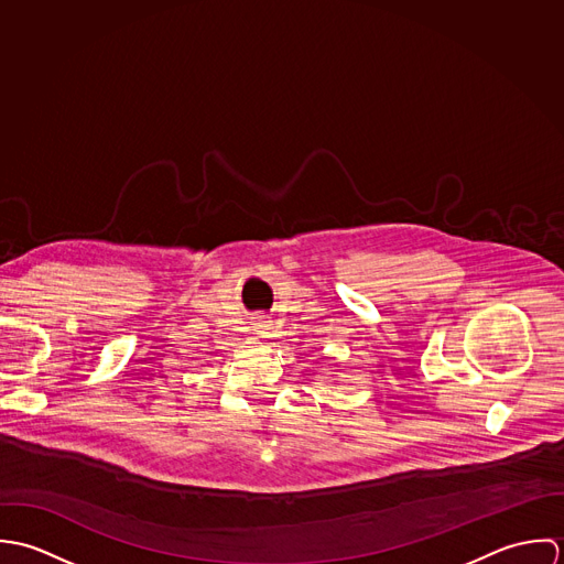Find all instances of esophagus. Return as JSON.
Returning <instances> with one entry per match:
<instances>
[{
    "instance_id": "obj_1",
    "label": "esophagus",
    "mask_w": 564,
    "mask_h": 564,
    "mask_svg": "<svg viewBox=\"0 0 564 564\" xmlns=\"http://www.w3.org/2000/svg\"><path fill=\"white\" fill-rule=\"evenodd\" d=\"M260 334H264V332H260Z\"/></svg>"
}]
</instances>
